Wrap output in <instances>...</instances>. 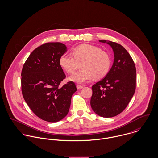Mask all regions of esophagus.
Wrapping results in <instances>:
<instances>
[{
  "mask_svg": "<svg viewBox=\"0 0 158 158\" xmlns=\"http://www.w3.org/2000/svg\"><path fill=\"white\" fill-rule=\"evenodd\" d=\"M77 89L80 90V89H81L82 88H83V86L81 85H77Z\"/></svg>",
  "mask_w": 158,
  "mask_h": 158,
  "instance_id": "esophagus-1",
  "label": "esophagus"
}]
</instances>
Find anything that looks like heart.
Here are the masks:
<instances>
[{
  "label": "heart",
  "mask_w": 158,
  "mask_h": 158,
  "mask_svg": "<svg viewBox=\"0 0 158 158\" xmlns=\"http://www.w3.org/2000/svg\"><path fill=\"white\" fill-rule=\"evenodd\" d=\"M73 56L63 54L60 58V64L66 72L73 73L80 68L82 69L69 77V80L77 83L89 82L94 77L101 78L108 73L111 58L109 54L99 47L83 44L75 47Z\"/></svg>",
  "instance_id": "heart-1"
}]
</instances>
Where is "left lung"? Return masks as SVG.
I'll list each match as a JSON object with an SVG mask.
<instances>
[{
  "instance_id": "8db88e82",
  "label": "left lung",
  "mask_w": 158,
  "mask_h": 158,
  "mask_svg": "<svg viewBox=\"0 0 158 158\" xmlns=\"http://www.w3.org/2000/svg\"><path fill=\"white\" fill-rule=\"evenodd\" d=\"M99 42L111 46L114 59L106 76L92 86L90 106L96 114L109 118L122 113L133 97L136 70L132 58L123 46L110 41Z\"/></svg>"
}]
</instances>
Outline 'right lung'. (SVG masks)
<instances>
[{"label": "right lung", "instance_id": "obj_1", "mask_svg": "<svg viewBox=\"0 0 158 158\" xmlns=\"http://www.w3.org/2000/svg\"><path fill=\"white\" fill-rule=\"evenodd\" d=\"M67 49L61 43H45L31 52L23 66V98L35 115L47 122H56L67 115L77 91L72 81L59 86L66 78L60 58Z\"/></svg>", "mask_w": 158, "mask_h": 158}]
</instances>
